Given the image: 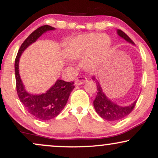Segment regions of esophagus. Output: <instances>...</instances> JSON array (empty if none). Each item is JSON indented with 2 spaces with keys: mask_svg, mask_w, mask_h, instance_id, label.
<instances>
[{
  "mask_svg": "<svg viewBox=\"0 0 158 158\" xmlns=\"http://www.w3.org/2000/svg\"><path fill=\"white\" fill-rule=\"evenodd\" d=\"M87 78L85 77H79L76 79L75 81V84L77 85H82L86 81Z\"/></svg>",
  "mask_w": 158,
  "mask_h": 158,
  "instance_id": "34e87169",
  "label": "esophagus"
}]
</instances>
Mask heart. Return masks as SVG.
Wrapping results in <instances>:
<instances>
[{
  "label": "heart",
  "instance_id": "b5f03b06",
  "mask_svg": "<svg viewBox=\"0 0 158 158\" xmlns=\"http://www.w3.org/2000/svg\"><path fill=\"white\" fill-rule=\"evenodd\" d=\"M110 40L105 34H85L69 41L64 49V56L70 60L81 59L85 70H97L104 62L110 48Z\"/></svg>",
  "mask_w": 158,
  "mask_h": 158
}]
</instances>
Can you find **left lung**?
<instances>
[{
	"instance_id": "1",
	"label": "left lung",
	"mask_w": 158,
	"mask_h": 158,
	"mask_svg": "<svg viewBox=\"0 0 158 158\" xmlns=\"http://www.w3.org/2000/svg\"><path fill=\"white\" fill-rule=\"evenodd\" d=\"M117 34L123 39L126 40L128 42L135 44L133 41L124 32L120 30H117ZM93 80L96 81L97 86V95L94 101V106L97 113L102 118L106 120L114 122V121L120 120L127 117L133 110L135 107L137 100L135 101L131 105L128 106H119L116 103L110 100L104 94L101 88V85L96 78L93 77Z\"/></svg>"
}]
</instances>
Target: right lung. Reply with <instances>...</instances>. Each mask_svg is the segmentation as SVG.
Wrapping results in <instances>:
<instances>
[{
  "label": "right lung",
  "instance_id": "obj_1",
  "mask_svg": "<svg viewBox=\"0 0 158 158\" xmlns=\"http://www.w3.org/2000/svg\"><path fill=\"white\" fill-rule=\"evenodd\" d=\"M54 30V27L44 25L32 32L21 45L15 61L16 89L20 101L29 113L35 118L44 121L55 118L60 114L66 106L69 96L74 88V82L58 79L46 93L38 95L30 94L24 89L20 77L19 64L20 57L25 49L35 42L43 33Z\"/></svg>",
  "mask_w": 158,
  "mask_h": 158
}]
</instances>
